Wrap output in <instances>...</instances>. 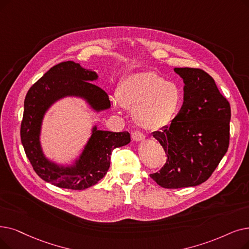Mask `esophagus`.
Listing matches in <instances>:
<instances>
[{"label":"esophagus","instance_id":"1","mask_svg":"<svg viewBox=\"0 0 249 249\" xmlns=\"http://www.w3.org/2000/svg\"><path fill=\"white\" fill-rule=\"evenodd\" d=\"M131 137L133 140H135V142H140V140H143L145 138L144 134L140 131H133L131 134Z\"/></svg>","mask_w":249,"mask_h":249}]
</instances>
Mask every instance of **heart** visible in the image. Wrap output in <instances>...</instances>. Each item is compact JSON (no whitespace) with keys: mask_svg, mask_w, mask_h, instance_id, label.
I'll use <instances>...</instances> for the list:
<instances>
[{"mask_svg":"<svg viewBox=\"0 0 249 249\" xmlns=\"http://www.w3.org/2000/svg\"><path fill=\"white\" fill-rule=\"evenodd\" d=\"M118 104L132 110L134 121L155 130L170 124L183 105L182 89L156 71L129 74L118 84Z\"/></svg>","mask_w":249,"mask_h":249,"instance_id":"1","label":"heart"}]
</instances>
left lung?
Masks as SVG:
<instances>
[{
    "label": "left lung",
    "instance_id": "1",
    "mask_svg": "<svg viewBox=\"0 0 249 249\" xmlns=\"http://www.w3.org/2000/svg\"><path fill=\"white\" fill-rule=\"evenodd\" d=\"M184 81V102L170 126L153 136L167 160L150 174L160 187L177 189L207 181L229 147L231 107L211 75L199 68H175Z\"/></svg>",
    "mask_w": 249,
    "mask_h": 249
}]
</instances>
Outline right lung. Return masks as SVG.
Masks as SVG:
<instances>
[{"label":"right lung","instance_id":"right-lung-1","mask_svg":"<svg viewBox=\"0 0 249 249\" xmlns=\"http://www.w3.org/2000/svg\"><path fill=\"white\" fill-rule=\"evenodd\" d=\"M96 77L95 72L82 68L78 63L62 62L32 85L25 96L20 127L21 142L36 174L60 188L83 190L95 185L109 170L113 150L130 142L128 131H101L94 128L76 166L60 168L42 155L38 142L41 119L53 101L65 95H79L96 110L110 107L107 93L90 82Z\"/></svg>","mask_w":249,"mask_h":249}]
</instances>
